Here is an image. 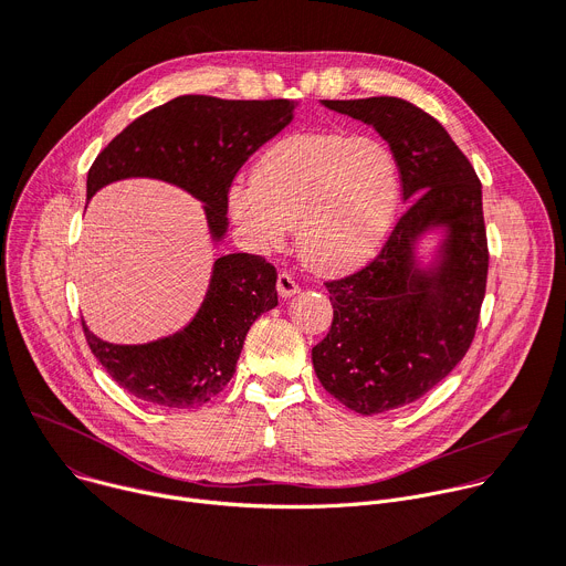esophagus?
Instances as JSON below:
<instances>
[{
    "label": "esophagus",
    "instance_id": "1",
    "mask_svg": "<svg viewBox=\"0 0 566 566\" xmlns=\"http://www.w3.org/2000/svg\"><path fill=\"white\" fill-rule=\"evenodd\" d=\"M300 291V286H297V282L289 275V273H280L277 275V293H280V297H293L295 293Z\"/></svg>",
    "mask_w": 566,
    "mask_h": 566
}]
</instances>
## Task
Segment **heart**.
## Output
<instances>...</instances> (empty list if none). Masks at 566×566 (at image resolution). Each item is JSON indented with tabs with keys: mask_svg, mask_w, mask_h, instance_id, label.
I'll return each instance as SVG.
<instances>
[{
	"mask_svg": "<svg viewBox=\"0 0 566 566\" xmlns=\"http://www.w3.org/2000/svg\"><path fill=\"white\" fill-rule=\"evenodd\" d=\"M398 192V164L380 138L308 132L271 145L253 179L228 188V212L258 251L275 249L297 226L302 262L343 273L380 249Z\"/></svg>",
	"mask_w": 566,
	"mask_h": 566,
	"instance_id": "heart-1",
	"label": "heart"
}]
</instances>
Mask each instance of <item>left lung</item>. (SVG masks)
Returning a JSON list of instances; mask_svg holds the SVG:
<instances>
[{
  "label": "left lung",
  "instance_id": "1",
  "mask_svg": "<svg viewBox=\"0 0 566 566\" xmlns=\"http://www.w3.org/2000/svg\"><path fill=\"white\" fill-rule=\"evenodd\" d=\"M319 105L380 134L410 201L369 266L327 282L334 322L311 352L325 389L369 417L428 394L474 338L489 275L481 184L441 123L408 101Z\"/></svg>",
  "mask_w": 566,
  "mask_h": 566
}]
</instances>
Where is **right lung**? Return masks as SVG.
Wrapping results in <instances>:
<instances>
[{
  "label": "right lung",
  "mask_w": 566,
  "mask_h": 566,
  "mask_svg": "<svg viewBox=\"0 0 566 566\" xmlns=\"http://www.w3.org/2000/svg\"><path fill=\"white\" fill-rule=\"evenodd\" d=\"M295 101L179 96L127 125L94 160L87 199L109 184L156 179L201 201L210 244L228 234V188L264 143L295 118ZM277 271L260 255L214 260L208 291L179 332L143 345H114L83 329L92 354L132 396L190 410L232 378L253 322L277 306Z\"/></svg>",
  "instance_id": "1"
}]
</instances>
